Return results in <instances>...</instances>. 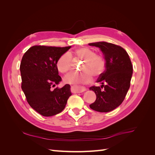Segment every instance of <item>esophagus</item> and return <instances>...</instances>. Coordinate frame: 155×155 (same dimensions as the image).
I'll return each instance as SVG.
<instances>
[{"label":"esophagus","instance_id":"34e87169","mask_svg":"<svg viewBox=\"0 0 155 155\" xmlns=\"http://www.w3.org/2000/svg\"><path fill=\"white\" fill-rule=\"evenodd\" d=\"M73 88H74V92H76V93L83 92L87 90L85 87H82V86L74 85V86H73Z\"/></svg>","mask_w":155,"mask_h":155}]
</instances>
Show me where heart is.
<instances>
[{
    "mask_svg": "<svg viewBox=\"0 0 155 155\" xmlns=\"http://www.w3.org/2000/svg\"><path fill=\"white\" fill-rule=\"evenodd\" d=\"M72 56L75 61H83L80 70L82 72H70L64 76V81L69 83H88L92 81V76H101L105 69V61L100 55L88 48H80L74 51ZM61 72L65 73L73 67V61L69 54L65 53L59 58L56 63Z\"/></svg>",
    "mask_w": 155,
    "mask_h": 155,
    "instance_id": "1",
    "label": "heart"
}]
</instances>
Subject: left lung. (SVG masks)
<instances>
[{"instance_id": "left-lung-1", "label": "left lung", "mask_w": 155, "mask_h": 155, "mask_svg": "<svg viewBox=\"0 0 155 155\" xmlns=\"http://www.w3.org/2000/svg\"><path fill=\"white\" fill-rule=\"evenodd\" d=\"M88 45L99 48L105 61V71L97 80L101 86L89 88L96 95V101L90 107L97 112H110L125 99L130 85L133 65L127 52L120 46L104 41Z\"/></svg>"}]
</instances>
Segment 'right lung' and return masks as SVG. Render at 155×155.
<instances>
[{
    "instance_id": "add662e5",
    "label": "right lung",
    "mask_w": 155,
    "mask_h": 155,
    "mask_svg": "<svg viewBox=\"0 0 155 155\" xmlns=\"http://www.w3.org/2000/svg\"><path fill=\"white\" fill-rule=\"evenodd\" d=\"M70 48L35 45L28 50L22 58V90L30 107L42 116L59 114L72 95L68 84L53 89L61 81L56 63Z\"/></svg>"
}]
</instances>
